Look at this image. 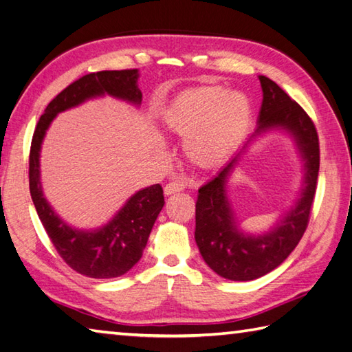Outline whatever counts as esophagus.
Listing matches in <instances>:
<instances>
[{
  "label": "esophagus",
  "mask_w": 352,
  "mask_h": 352,
  "mask_svg": "<svg viewBox=\"0 0 352 352\" xmlns=\"http://www.w3.org/2000/svg\"><path fill=\"white\" fill-rule=\"evenodd\" d=\"M184 189V186L182 184V183H178V182H170V183H168L166 186H165V189H163V192H165V195L166 196H169V195H174V193H177V192H182Z\"/></svg>",
  "instance_id": "1"
}]
</instances>
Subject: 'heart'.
Instances as JSON below:
<instances>
[{
    "instance_id": "b5f03b06",
    "label": "heart",
    "mask_w": 352,
    "mask_h": 352,
    "mask_svg": "<svg viewBox=\"0 0 352 352\" xmlns=\"http://www.w3.org/2000/svg\"><path fill=\"white\" fill-rule=\"evenodd\" d=\"M252 118L249 96L239 89L198 87L178 94L163 112V126L184 139L186 157L199 168H213L241 142Z\"/></svg>"
}]
</instances>
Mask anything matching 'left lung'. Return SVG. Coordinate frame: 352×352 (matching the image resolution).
I'll return each mask as SVG.
<instances>
[{
    "mask_svg": "<svg viewBox=\"0 0 352 352\" xmlns=\"http://www.w3.org/2000/svg\"><path fill=\"white\" fill-rule=\"evenodd\" d=\"M256 129L240 151L198 190L195 241L206 264L220 277L248 282L279 267L296 249L309 222L320 170V144L307 113L283 89L265 76ZM272 131L288 134L304 163V179L298 199L263 233H249L239 226L227 196V182L247 146Z\"/></svg>",
    "mask_w": 352,
    "mask_h": 352,
    "instance_id": "left-lung-1",
    "label": "left lung"
}]
</instances>
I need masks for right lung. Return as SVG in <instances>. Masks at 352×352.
Returning a JSON list of instances; mask_svg holds the SVG:
<instances>
[{"label": "right lung", "instance_id": "add662e5", "mask_svg": "<svg viewBox=\"0 0 352 352\" xmlns=\"http://www.w3.org/2000/svg\"><path fill=\"white\" fill-rule=\"evenodd\" d=\"M139 70H104L75 80L46 106L32 136L30 151V193L40 222L61 258L78 273L93 279H112L126 274L142 256L153 225L165 206L160 184L135 192L102 226L75 228L56 214L43 193L40 153L49 126L58 113L88 100L111 96L139 108L142 93Z\"/></svg>", "mask_w": 352, "mask_h": 352}]
</instances>
